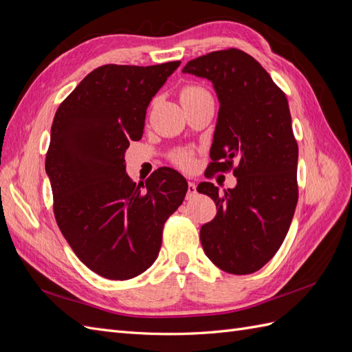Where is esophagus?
<instances>
[{
	"label": "esophagus",
	"instance_id": "1",
	"mask_svg": "<svg viewBox=\"0 0 352 352\" xmlns=\"http://www.w3.org/2000/svg\"><path fill=\"white\" fill-rule=\"evenodd\" d=\"M197 194V185L194 182H188V192L186 198H192Z\"/></svg>",
	"mask_w": 352,
	"mask_h": 352
}]
</instances>
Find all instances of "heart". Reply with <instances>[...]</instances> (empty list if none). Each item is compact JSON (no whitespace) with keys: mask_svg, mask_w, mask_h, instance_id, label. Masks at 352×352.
I'll use <instances>...</instances> for the list:
<instances>
[{"mask_svg":"<svg viewBox=\"0 0 352 352\" xmlns=\"http://www.w3.org/2000/svg\"><path fill=\"white\" fill-rule=\"evenodd\" d=\"M206 91H202L201 88L198 87H186L184 91H182V95H180V98H182V101H186L189 98L195 97V95L198 94H202ZM175 162L180 166V167H185V168H190L194 166V155L192 153L189 151H184V153H179L176 157H175Z\"/></svg>","mask_w":352,"mask_h":352,"instance_id":"b5f03b06","label":"heart"}]
</instances>
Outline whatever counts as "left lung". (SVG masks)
I'll return each instance as SVG.
<instances>
[{
  "label": "left lung",
  "mask_w": 352,
  "mask_h": 352,
  "mask_svg": "<svg viewBox=\"0 0 352 352\" xmlns=\"http://www.w3.org/2000/svg\"><path fill=\"white\" fill-rule=\"evenodd\" d=\"M182 72L208 79L219 98L210 170L226 172L236 163L235 188L223 195L211 182L197 188L217 207L201 226L202 248L221 270L254 273L280 248L298 202V144L286 95L236 48L190 60Z\"/></svg>",
  "instance_id": "obj_1"
}]
</instances>
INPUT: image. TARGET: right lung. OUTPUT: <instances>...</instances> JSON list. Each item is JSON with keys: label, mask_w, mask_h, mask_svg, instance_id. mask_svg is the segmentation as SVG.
<instances>
[{"label": "right lung", "mask_w": 352, "mask_h": 352, "mask_svg": "<svg viewBox=\"0 0 352 352\" xmlns=\"http://www.w3.org/2000/svg\"><path fill=\"white\" fill-rule=\"evenodd\" d=\"M179 65L101 66L54 116L45 172L57 225L78 258L105 279L151 267L164 223L186 195L176 170L162 167L136 185L124 163L131 141L142 138L146 107Z\"/></svg>", "instance_id": "1"}]
</instances>
